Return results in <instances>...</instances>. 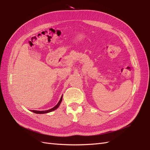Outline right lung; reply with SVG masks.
Instances as JSON below:
<instances>
[{
  "label": "right lung",
  "mask_w": 150,
  "mask_h": 150,
  "mask_svg": "<svg viewBox=\"0 0 150 150\" xmlns=\"http://www.w3.org/2000/svg\"><path fill=\"white\" fill-rule=\"evenodd\" d=\"M62 95L61 98H60V99L59 100V102L58 103V104H57L56 106L55 107H53V108H52V109L50 110H45V111H37V110H31V111H33V112H34L35 113H38V114H43V113H49V112H51V111H53L54 110H55L56 109H57V108H59V106H60V103H61L62 102Z\"/></svg>",
  "instance_id": "right-lung-1"
}]
</instances>
